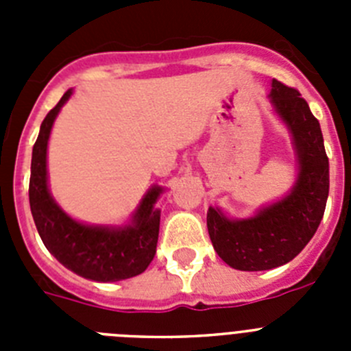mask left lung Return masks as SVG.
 <instances>
[{
  "mask_svg": "<svg viewBox=\"0 0 351 351\" xmlns=\"http://www.w3.org/2000/svg\"><path fill=\"white\" fill-rule=\"evenodd\" d=\"M271 104L288 126L299 160L290 193L253 218L228 219L209 207L207 230L223 262L239 271H269L295 258L320 225L328 197V158L320 123L293 88L272 79Z\"/></svg>",
  "mask_w": 351,
  "mask_h": 351,
  "instance_id": "8db88e82",
  "label": "left lung"
}]
</instances>
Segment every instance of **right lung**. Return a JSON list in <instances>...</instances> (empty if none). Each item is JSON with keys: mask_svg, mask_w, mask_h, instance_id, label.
Masks as SVG:
<instances>
[{"mask_svg": "<svg viewBox=\"0 0 351 351\" xmlns=\"http://www.w3.org/2000/svg\"><path fill=\"white\" fill-rule=\"evenodd\" d=\"M71 96V89L45 116L33 145L29 206L43 244L71 272L86 280L121 281L138 276L154 258L160 234V209L154 207L163 190L154 186L142 198L132 225L89 226L70 218L49 193L47 144L56 116Z\"/></svg>", "mask_w": 351, "mask_h": 351, "instance_id": "1", "label": "right lung"}]
</instances>
